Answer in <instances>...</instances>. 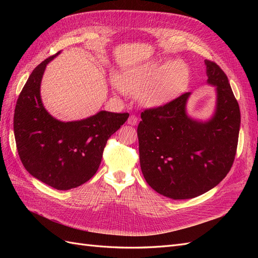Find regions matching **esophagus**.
<instances>
[{
    "instance_id": "34e87169",
    "label": "esophagus",
    "mask_w": 258,
    "mask_h": 258,
    "mask_svg": "<svg viewBox=\"0 0 258 258\" xmlns=\"http://www.w3.org/2000/svg\"><path fill=\"white\" fill-rule=\"evenodd\" d=\"M127 122L129 124H131V126H136V124L138 123V117L136 115H130L129 118L127 120Z\"/></svg>"
}]
</instances>
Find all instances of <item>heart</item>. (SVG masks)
Masks as SVG:
<instances>
[{
    "label": "heart",
    "mask_w": 258,
    "mask_h": 258,
    "mask_svg": "<svg viewBox=\"0 0 258 258\" xmlns=\"http://www.w3.org/2000/svg\"><path fill=\"white\" fill-rule=\"evenodd\" d=\"M188 81V69L182 61H172L161 67L148 63L132 69L117 77L123 91L138 93V100L147 106L169 102L181 92Z\"/></svg>",
    "instance_id": "1"
}]
</instances>
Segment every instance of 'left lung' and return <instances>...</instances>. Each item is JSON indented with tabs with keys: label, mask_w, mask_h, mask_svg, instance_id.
I'll return each mask as SVG.
<instances>
[{
	"label": "left lung",
	"mask_w": 258,
	"mask_h": 258,
	"mask_svg": "<svg viewBox=\"0 0 258 258\" xmlns=\"http://www.w3.org/2000/svg\"><path fill=\"white\" fill-rule=\"evenodd\" d=\"M208 83L216 86L214 116L201 122L185 106L190 92L146 108L138 126L140 163L145 181L171 199H190L212 189L230 171L236 157L240 108L227 75L205 60Z\"/></svg>",
	"instance_id": "8db88e82"
}]
</instances>
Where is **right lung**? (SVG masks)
Instances as JSON below:
<instances>
[{
	"instance_id": "add662e5",
	"label": "right lung",
	"mask_w": 258,
	"mask_h": 258,
	"mask_svg": "<svg viewBox=\"0 0 258 258\" xmlns=\"http://www.w3.org/2000/svg\"><path fill=\"white\" fill-rule=\"evenodd\" d=\"M59 52L38 64L23 86L15 107L14 134L28 172L53 188L68 190L96 174L107 140L129 114L101 111L68 122L50 116L43 106L40 87L46 64Z\"/></svg>"
}]
</instances>
